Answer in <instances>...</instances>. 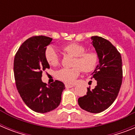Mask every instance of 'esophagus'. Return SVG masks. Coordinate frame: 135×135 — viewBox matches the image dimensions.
Instances as JSON below:
<instances>
[{"mask_svg": "<svg viewBox=\"0 0 135 135\" xmlns=\"http://www.w3.org/2000/svg\"><path fill=\"white\" fill-rule=\"evenodd\" d=\"M65 88H66V89H70V88H72V87L74 86L73 85H70V84H65Z\"/></svg>", "mask_w": 135, "mask_h": 135, "instance_id": "esophagus-1", "label": "esophagus"}]
</instances>
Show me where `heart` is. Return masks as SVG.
Instances as JSON below:
<instances>
[{
    "label": "heart",
    "mask_w": 135,
    "mask_h": 135,
    "mask_svg": "<svg viewBox=\"0 0 135 135\" xmlns=\"http://www.w3.org/2000/svg\"><path fill=\"white\" fill-rule=\"evenodd\" d=\"M63 50L67 53L75 57L72 68H62L57 71V78L63 82L71 84L80 74L82 70L84 73L91 72L98 64V55L93 51H86V48L76 42L68 44L63 46ZM46 61L51 65H57L59 62V56L56 49L48 46L45 50Z\"/></svg>",
    "instance_id": "1"
}]
</instances>
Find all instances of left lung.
<instances>
[{"label": "left lung", "instance_id": "obj_1", "mask_svg": "<svg viewBox=\"0 0 135 135\" xmlns=\"http://www.w3.org/2000/svg\"><path fill=\"white\" fill-rule=\"evenodd\" d=\"M92 45L99 57V63L92 78L97 81L94 89L88 88L86 95L80 97L78 105L90 113H100L108 109L118 95L122 82V62L118 51L109 40L91 37Z\"/></svg>", "mask_w": 135, "mask_h": 135}]
</instances>
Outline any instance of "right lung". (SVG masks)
<instances>
[{
	"label": "right lung",
	"instance_id": "1",
	"mask_svg": "<svg viewBox=\"0 0 135 135\" xmlns=\"http://www.w3.org/2000/svg\"><path fill=\"white\" fill-rule=\"evenodd\" d=\"M52 40L45 36L31 37L20 46L14 58V76L19 93L28 108L41 114L59 105L65 89L61 81L47 86L41 80L42 71L50 68L45 53Z\"/></svg>",
	"mask_w": 135,
	"mask_h": 135
}]
</instances>
